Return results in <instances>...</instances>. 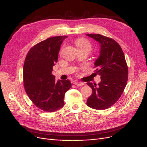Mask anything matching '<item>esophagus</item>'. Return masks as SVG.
<instances>
[{"mask_svg": "<svg viewBox=\"0 0 147 147\" xmlns=\"http://www.w3.org/2000/svg\"><path fill=\"white\" fill-rule=\"evenodd\" d=\"M74 84H76V85L78 86H83V85H84V83L80 82H78V81H75V82H74Z\"/></svg>", "mask_w": 147, "mask_h": 147, "instance_id": "1", "label": "esophagus"}]
</instances>
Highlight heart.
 <instances>
[{"mask_svg": "<svg viewBox=\"0 0 147 147\" xmlns=\"http://www.w3.org/2000/svg\"><path fill=\"white\" fill-rule=\"evenodd\" d=\"M75 44L78 50H84L89 53L92 49V44L85 38H78L76 40Z\"/></svg>", "mask_w": 147, "mask_h": 147, "instance_id": "b5f03b06", "label": "heart"}]
</instances>
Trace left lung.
I'll list each match as a JSON object with an SVG mask.
<instances>
[{"mask_svg":"<svg viewBox=\"0 0 147 147\" xmlns=\"http://www.w3.org/2000/svg\"><path fill=\"white\" fill-rule=\"evenodd\" d=\"M100 45L99 56L95 61L96 73L101 76V82H88L92 94L87 105L96 110H105L120 98L126 86L128 68L124 53L119 44L114 39L99 34H88Z\"/></svg>","mask_w":147,"mask_h":147,"instance_id":"1","label":"left lung"}]
</instances>
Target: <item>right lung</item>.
I'll use <instances>...</instances> for the list:
<instances>
[{
	"mask_svg": "<svg viewBox=\"0 0 147 147\" xmlns=\"http://www.w3.org/2000/svg\"><path fill=\"white\" fill-rule=\"evenodd\" d=\"M67 37H52L36 44L30 49L24 61L25 90L33 104L46 112H54L63 107L65 92L71 86L69 80L57 82L52 74L61 45Z\"/></svg>",
	"mask_w": 147,
	"mask_h": 147,
	"instance_id": "1",
	"label": "right lung"
}]
</instances>
